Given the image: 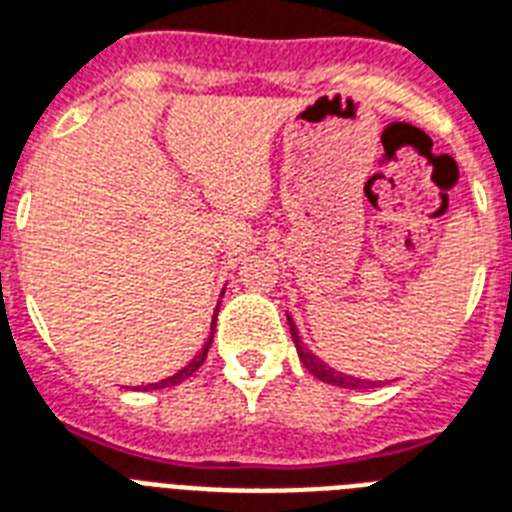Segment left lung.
Here are the masks:
<instances>
[{
  "label": "left lung",
  "mask_w": 512,
  "mask_h": 512,
  "mask_svg": "<svg viewBox=\"0 0 512 512\" xmlns=\"http://www.w3.org/2000/svg\"><path fill=\"white\" fill-rule=\"evenodd\" d=\"M288 326H291V339H293V344H296L299 360L304 363V368H307L312 376H318L320 382L336 384V387H344V390H368V387H379V384H382V382H371V379H358V376L342 374V371L331 368L328 363H323L318 355H312V352L307 350L304 344H301L299 328H296V323H293L291 315H288Z\"/></svg>",
  "instance_id": "left-lung-1"
}]
</instances>
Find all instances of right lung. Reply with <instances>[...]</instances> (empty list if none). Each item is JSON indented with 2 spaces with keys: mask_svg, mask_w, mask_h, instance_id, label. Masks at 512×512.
<instances>
[{
  "mask_svg": "<svg viewBox=\"0 0 512 512\" xmlns=\"http://www.w3.org/2000/svg\"><path fill=\"white\" fill-rule=\"evenodd\" d=\"M211 328H216V315H213V326H211ZM211 342H213V334L208 336V342H205V347H202L200 355H194V358L189 360V363H186V366L181 368L178 374L168 376V379H162V382L146 384L144 390H162V387H173V384H178V382H184V379H189V376H192L194 371H197V368L202 366V360H205V355H208V350H211Z\"/></svg>",
  "mask_w": 512,
  "mask_h": 512,
  "instance_id": "1",
  "label": "right lung"
}]
</instances>
